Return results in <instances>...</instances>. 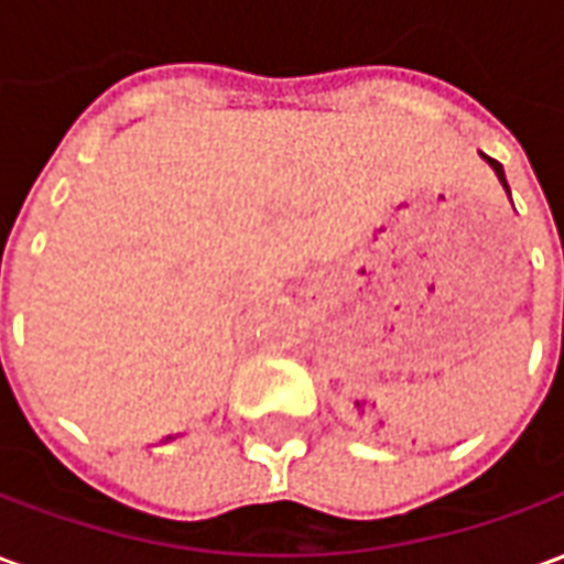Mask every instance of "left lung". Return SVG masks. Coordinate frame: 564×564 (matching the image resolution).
<instances>
[{"label": "left lung", "instance_id": "8db88e82", "mask_svg": "<svg viewBox=\"0 0 564 564\" xmlns=\"http://www.w3.org/2000/svg\"><path fill=\"white\" fill-rule=\"evenodd\" d=\"M480 156H484L486 162H489V165H492V172L498 174V181H501V186H505V193H508L510 196V186H508V177H505V169H501V162H496L492 160V156H486V153H480Z\"/></svg>", "mask_w": 564, "mask_h": 564}]
</instances>
